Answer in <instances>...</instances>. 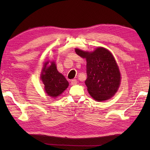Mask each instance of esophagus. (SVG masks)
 Segmentation results:
<instances>
[{
    "label": "esophagus",
    "instance_id": "obj_1",
    "mask_svg": "<svg viewBox=\"0 0 150 150\" xmlns=\"http://www.w3.org/2000/svg\"><path fill=\"white\" fill-rule=\"evenodd\" d=\"M77 81L76 79H72L71 80V85H76V84H77Z\"/></svg>",
    "mask_w": 150,
    "mask_h": 150
}]
</instances>
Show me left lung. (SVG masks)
<instances>
[{"label": "left lung", "mask_w": 150, "mask_h": 150, "mask_svg": "<svg viewBox=\"0 0 150 150\" xmlns=\"http://www.w3.org/2000/svg\"><path fill=\"white\" fill-rule=\"evenodd\" d=\"M78 55L87 60L85 85L90 95L98 101L108 100L115 95L120 83V73L112 54L104 47L89 53L75 49Z\"/></svg>", "instance_id": "8db88e82"}]
</instances>
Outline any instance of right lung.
I'll return each mask as SVG.
<instances>
[{"label": "right lung", "instance_id": "1", "mask_svg": "<svg viewBox=\"0 0 150 150\" xmlns=\"http://www.w3.org/2000/svg\"><path fill=\"white\" fill-rule=\"evenodd\" d=\"M48 63L49 62H47L44 64L41 79L47 95L55 98L67 88L69 83L64 76L58 71L54 62H51L47 67Z\"/></svg>", "mask_w": 150, "mask_h": 150}]
</instances>
